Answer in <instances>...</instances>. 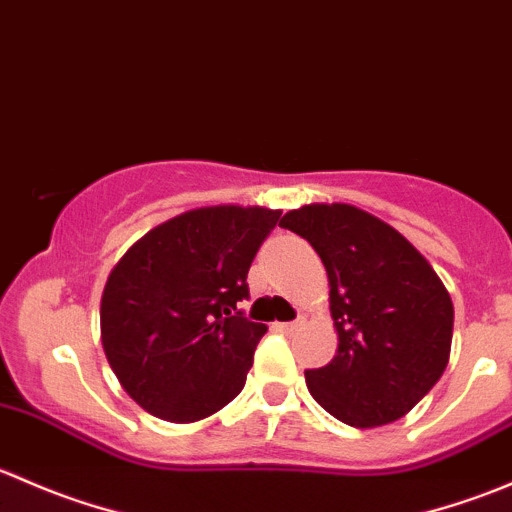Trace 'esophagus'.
Listing matches in <instances>:
<instances>
[{"label": "esophagus", "instance_id": "34e87169", "mask_svg": "<svg viewBox=\"0 0 512 512\" xmlns=\"http://www.w3.org/2000/svg\"><path fill=\"white\" fill-rule=\"evenodd\" d=\"M299 327H302V319H294V322H285V324H275L277 332H285V334L297 332Z\"/></svg>", "mask_w": 512, "mask_h": 512}]
</instances>
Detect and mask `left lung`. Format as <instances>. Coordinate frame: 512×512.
Returning <instances> with one entry per match:
<instances>
[{"mask_svg": "<svg viewBox=\"0 0 512 512\" xmlns=\"http://www.w3.org/2000/svg\"><path fill=\"white\" fill-rule=\"evenodd\" d=\"M282 227L322 257L337 356L307 369L309 394L356 428L406 416L446 371L453 302L426 257L384 220L347 203L289 210Z\"/></svg>", "mask_w": 512, "mask_h": 512, "instance_id": "left-lung-1", "label": "left lung"}]
</instances>
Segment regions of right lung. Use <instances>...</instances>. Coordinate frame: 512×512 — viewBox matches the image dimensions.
Wrapping results in <instances>:
<instances>
[{
	"label": "right lung",
	"mask_w": 512,
	"mask_h": 512,
	"mask_svg": "<svg viewBox=\"0 0 512 512\" xmlns=\"http://www.w3.org/2000/svg\"><path fill=\"white\" fill-rule=\"evenodd\" d=\"M280 210L213 205L128 247L101 297V344L126 394L170 423L213 416L242 391L267 327L237 304Z\"/></svg>",
	"instance_id": "1"
}]
</instances>
